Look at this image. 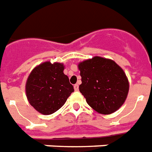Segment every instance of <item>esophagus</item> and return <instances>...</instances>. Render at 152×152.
<instances>
[{"mask_svg":"<svg viewBox=\"0 0 152 152\" xmlns=\"http://www.w3.org/2000/svg\"><path fill=\"white\" fill-rule=\"evenodd\" d=\"M74 89H75V91H78V89H79V85H77V84L74 85Z\"/></svg>","mask_w":152,"mask_h":152,"instance_id":"obj_1","label":"esophagus"}]
</instances>
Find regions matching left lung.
Segmentation results:
<instances>
[{
    "label": "left lung",
    "mask_w": 152,
    "mask_h": 152,
    "mask_svg": "<svg viewBox=\"0 0 152 152\" xmlns=\"http://www.w3.org/2000/svg\"><path fill=\"white\" fill-rule=\"evenodd\" d=\"M81 85L80 92L97 113L110 114L127 97L129 82L124 71L113 60L95 56L78 64Z\"/></svg>",
    "instance_id": "obj_1"
}]
</instances>
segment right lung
I'll return each mask as SVG.
<instances>
[{"label":"right lung","instance_id":"1","mask_svg":"<svg viewBox=\"0 0 152 152\" xmlns=\"http://www.w3.org/2000/svg\"><path fill=\"white\" fill-rule=\"evenodd\" d=\"M60 63L44 62L34 68L26 84L28 102L42 114L49 115L64 104L74 88Z\"/></svg>","mask_w":152,"mask_h":152}]
</instances>
